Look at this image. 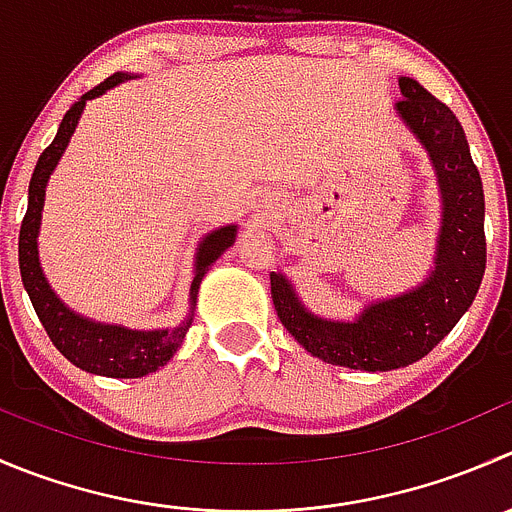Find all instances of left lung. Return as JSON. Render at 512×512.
Returning a JSON list of instances; mask_svg holds the SVG:
<instances>
[{
    "instance_id": "8db88e82",
    "label": "left lung",
    "mask_w": 512,
    "mask_h": 512,
    "mask_svg": "<svg viewBox=\"0 0 512 512\" xmlns=\"http://www.w3.org/2000/svg\"><path fill=\"white\" fill-rule=\"evenodd\" d=\"M400 117L428 150L443 192L438 260L428 280L393 300L365 307L355 322H330L297 302L290 282L272 272L277 317L320 360L352 370L385 372L428 355L473 305L485 272L483 180L448 104L410 77H400Z\"/></svg>"
}]
</instances>
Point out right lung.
Listing matches in <instances>:
<instances>
[{"label": "right lung", "instance_id": "add662e5", "mask_svg": "<svg viewBox=\"0 0 512 512\" xmlns=\"http://www.w3.org/2000/svg\"><path fill=\"white\" fill-rule=\"evenodd\" d=\"M122 74H112L97 87L84 92L72 107L64 114L62 124H59L57 137L52 145L39 155L34 175L29 180V202L27 212H24L22 227H19V272H22L24 290H27L29 300H32L34 312H37L39 322L47 330L52 345L67 357L72 365L82 367V370L94 372V375L104 377H142L147 372H155L157 367L167 365L177 347L185 340L187 330L192 325V310H195L197 300V287H200L202 277L210 270L212 262L235 242V225L220 227L212 235L202 240L200 252H197V272L195 280L190 287V300L192 310L185 320L172 330H155V332H140V330H127V327L117 325H99V322L84 320V317L74 315L72 310L57 300L52 290H49L47 280L39 267V252H37V232L39 220H42V205H44V187H47L49 175H52L54 165L62 157L64 147H67L69 137H72L74 127L79 122L84 102L104 89L114 87L122 82Z\"/></svg>", "mask_w": 512, "mask_h": 512}]
</instances>
